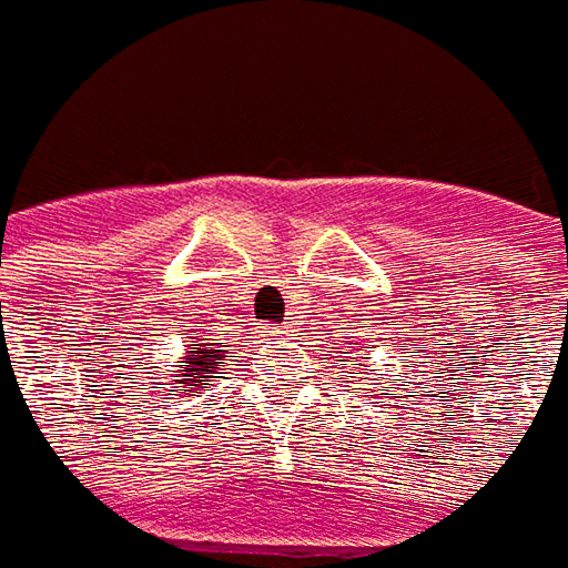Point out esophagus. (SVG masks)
<instances>
[{
	"instance_id": "34e87169",
	"label": "esophagus",
	"mask_w": 568,
	"mask_h": 568,
	"mask_svg": "<svg viewBox=\"0 0 568 568\" xmlns=\"http://www.w3.org/2000/svg\"><path fill=\"white\" fill-rule=\"evenodd\" d=\"M268 335H284V325H268Z\"/></svg>"
}]
</instances>
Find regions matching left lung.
I'll return each mask as SVG.
<instances>
[{
  "label": "left lung",
  "mask_w": 568,
  "mask_h": 568,
  "mask_svg": "<svg viewBox=\"0 0 568 568\" xmlns=\"http://www.w3.org/2000/svg\"><path fill=\"white\" fill-rule=\"evenodd\" d=\"M366 361H369V357H363L361 363H357V357H351V366H354V369H361V366H366Z\"/></svg>",
  "instance_id": "obj_1"
}]
</instances>
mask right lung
<instances>
[{"mask_svg":"<svg viewBox=\"0 0 568 568\" xmlns=\"http://www.w3.org/2000/svg\"><path fill=\"white\" fill-rule=\"evenodd\" d=\"M227 344H217V338H211L205 328L195 322L186 332V344L183 354L173 361L176 369H166L161 379L154 385H166L164 392H176L180 398H202L211 392V385L221 379V363L227 361Z\"/></svg>","mask_w":568,"mask_h":568,"instance_id":"obj_1","label":"right lung"}]
</instances>
